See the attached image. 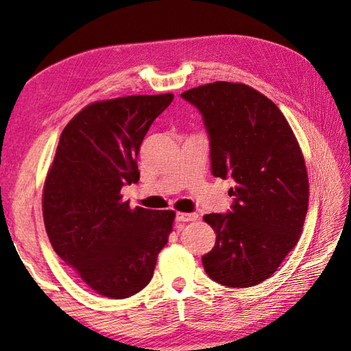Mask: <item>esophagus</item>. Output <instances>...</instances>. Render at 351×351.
<instances>
[{
	"instance_id": "esophagus-1",
	"label": "esophagus",
	"mask_w": 351,
	"mask_h": 351,
	"mask_svg": "<svg viewBox=\"0 0 351 351\" xmlns=\"http://www.w3.org/2000/svg\"><path fill=\"white\" fill-rule=\"evenodd\" d=\"M196 218H197L196 213H182V212H178V213H176V221H180V222L195 221Z\"/></svg>"
}]
</instances>
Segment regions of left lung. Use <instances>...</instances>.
Wrapping results in <instances>:
<instances>
[{"label":"left lung","mask_w":351,"mask_h":351,"mask_svg":"<svg viewBox=\"0 0 351 351\" xmlns=\"http://www.w3.org/2000/svg\"><path fill=\"white\" fill-rule=\"evenodd\" d=\"M181 97L202 114L213 176L234 181L230 212L204 216L216 233L204 270L226 287L258 285L301 237L308 208L302 152L282 112L250 86L216 81Z\"/></svg>","instance_id":"1"}]
</instances>
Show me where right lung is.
<instances>
[{
    "label": "right lung",
    "instance_id": "add662e5",
    "mask_svg": "<svg viewBox=\"0 0 351 351\" xmlns=\"http://www.w3.org/2000/svg\"><path fill=\"white\" fill-rule=\"evenodd\" d=\"M173 95H133L84 107L64 127L44 182L43 216L56 254L101 296L124 299L154 276L175 212L130 208L138 152Z\"/></svg>",
    "mask_w": 351,
    "mask_h": 351
}]
</instances>
